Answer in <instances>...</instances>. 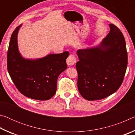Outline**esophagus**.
Instances as JSON below:
<instances>
[{
	"mask_svg": "<svg viewBox=\"0 0 135 135\" xmlns=\"http://www.w3.org/2000/svg\"><path fill=\"white\" fill-rule=\"evenodd\" d=\"M77 62V59L76 58V56L74 55L71 54L68 57L67 59V63L68 65H73Z\"/></svg>",
	"mask_w": 135,
	"mask_h": 135,
	"instance_id": "obj_1",
	"label": "esophagus"
}]
</instances>
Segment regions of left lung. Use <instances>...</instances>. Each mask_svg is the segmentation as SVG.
Here are the masks:
<instances>
[{
  "mask_svg": "<svg viewBox=\"0 0 135 135\" xmlns=\"http://www.w3.org/2000/svg\"><path fill=\"white\" fill-rule=\"evenodd\" d=\"M110 31L99 47L80 49L77 87L88 100L102 99L117 91L123 81L127 66L124 36L117 26L109 25Z\"/></svg>",
  "mask_w": 135,
  "mask_h": 135,
  "instance_id": "obj_1",
  "label": "left lung"
}]
</instances>
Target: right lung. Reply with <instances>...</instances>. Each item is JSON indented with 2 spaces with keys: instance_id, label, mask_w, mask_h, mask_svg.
<instances>
[{
  "instance_id": "1",
  "label": "right lung",
  "mask_w": 135,
  "mask_h": 135,
  "mask_svg": "<svg viewBox=\"0 0 135 135\" xmlns=\"http://www.w3.org/2000/svg\"><path fill=\"white\" fill-rule=\"evenodd\" d=\"M21 25L11 36L7 54V68L16 88L22 95L31 99L46 100L56 91L58 76L66 70L69 52L50 54L36 60L22 58L18 49L17 35Z\"/></svg>"
}]
</instances>
